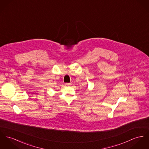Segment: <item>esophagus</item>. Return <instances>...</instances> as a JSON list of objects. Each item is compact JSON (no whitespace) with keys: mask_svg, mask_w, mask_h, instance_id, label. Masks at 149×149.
I'll return each instance as SVG.
<instances>
[{"mask_svg":"<svg viewBox=\"0 0 149 149\" xmlns=\"http://www.w3.org/2000/svg\"><path fill=\"white\" fill-rule=\"evenodd\" d=\"M66 86H69L70 85V83H65Z\"/></svg>","mask_w":149,"mask_h":149,"instance_id":"34e87169","label":"esophagus"}]
</instances>
